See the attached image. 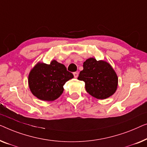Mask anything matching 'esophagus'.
Wrapping results in <instances>:
<instances>
[{"label":"esophagus","mask_w":147,"mask_h":147,"mask_svg":"<svg viewBox=\"0 0 147 147\" xmlns=\"http://www.w3.org/2000/svg\"><path fill=\"white\" fill-rule=\"evenodd\" d=\"M73 75H74V77L75 78H76L78 77V73H76V72H75V73H73Z\"/></svg>","instance_id":"1"}]
</instances>
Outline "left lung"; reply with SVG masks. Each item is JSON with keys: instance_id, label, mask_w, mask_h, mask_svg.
Here are the masks:
<instances>
[{"instance_id": "8db88e82", "label": "left lung", "mask_w": 147, "mask_h": 147, "mask_svg": "<svg viewBox=\"0 0 147 147\" xmlns=\"http://www.w3.org/2000/svg\"><path fill=\"white\" fill-rule=\"evenodd\" d=\"M78 79L85 82L86 92L97 99L112 96L117 89L118 76L110 64L89 58L83 63Z\"/></svg>"}]
</instances>
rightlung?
I'll return each mask as SVG.
<instances>
[{
  "instance_id": "1",
  "label": "right lung",
  "mask_w": 147,
  "mask_h": 147,
  "mask_svg": "<svg viewBox=\"0 0 147 147\" xmlns=\"http://www.w3.org/2000/svg\"><path fill=\"white\" fill-rule=\"evenodd\" d=\"M73 77L65 66L56 60H53L49 65L38 62L28 74V86L36 98L53 101L63 94L65 82Z\"/></svg>"
}]
</instances>
